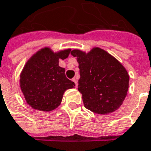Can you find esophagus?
I'll return each instance as SVG.
<instances>
[{"label": "esophagus", "instance_id": "1", "mask_svg": "<svg viewBox=\"0 0 151 151\" xmlns=\"http://www.w3.org/2000/svg\"><path fill=\"white\" fill-rule=\"evenodd\" d=\"M72 81L75 83V85H76V88H77V86H78V83H77V79L76 78H73L72 79Z\"/></svg>", "mask_w": 151, "mask_h": 151}]
</instances>
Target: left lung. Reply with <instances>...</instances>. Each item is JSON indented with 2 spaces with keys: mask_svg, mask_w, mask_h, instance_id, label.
<instances>
[{
  "mask_svg": "<svg viewBox=\"0 0 151 151\" xmlns=\"http://www.w3.org/2000/svg\"><path fill=\"white\" fill-rule=\"evenodd\" d=\"M71 54L79 63L78 90L85 107L99 114H111L119 109L127 95L130 80L123 64L98 47L88 52L74 49Z\"/></svg>",
  "mask_w": 151,
  "mask_h": 151,
  "instance_id": "8db88e82",
  "label": "left lung"
}]
</instances>
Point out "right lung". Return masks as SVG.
<instances>
[{"label":"right lung","mask_w":151,"mask_h":151,"mask_svg":"<svg viewBox=\"0 0 151 151\" xmlns=\"http://www.w3.org/2000/svg\"><path fill=\"white\" fill-rule=\"evenodd\" d=\"M71 48L54 52L45 47L26 62L20 75V88L26 103L37 111H51L61 104L64 92L75 88L59 60L68 57Z\"/></svg>","instance_id":"1"}]
</instances>
